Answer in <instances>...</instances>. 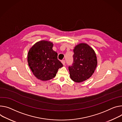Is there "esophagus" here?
Returning a JSON list of instances; mask_svg holds the SVG:
<instances>
[{"label":"esophagus","instance_id":"obj_1","mask_svg":"<svg viewBox=\"0 0 122 122\" xmlns=\"http://www.w3.org/2000/svg\"><path fill=\"white\" fill-rule=\"evenodd\" d=\"M61 62H62V63L63 64V65H65V60H62V61H61Z\"/></svg>","mask_w":122,"mask_h":122}]
</instances>
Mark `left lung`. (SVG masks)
I'll use <instances>...</instances> for the list:
<instances>
[{
	"label": "left lung",
	"instance_id": "1",
	"mask_svg": "<svg viewBox=\"0 0 122 122\" xmlns=\"http://www.w3.org/2000/svg\"><path fill=\"white\" fill-rule=\"evenodd\" d=\"M73 62L69 67L71 78L80 83L92 76L97 65L94 51L86 43H80L73 49Z\"/></svg>",
	"mask_w": 122,
	"mask_h": 122
}]
</instances>
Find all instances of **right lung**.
Listing matches in <instances>:
<instances>
[{
    "label": "right lung",
    "instance_id": "1",
    "mask_svg": "<svg viewBox=\"0 0 122 122\" xmlns=\"http://www.w3.org/2000/svg\"><path fill=\"white\" fill-rule=\"evenodd\" d=\"M51 42L42 40L36 43L28 53V62L36 78L47 81L56 76L58 69L63 67L57 59V53L52 50Z\"/></svg>",
    "mask_w": 122,
    "mask_h": 122
}]
</instances>
